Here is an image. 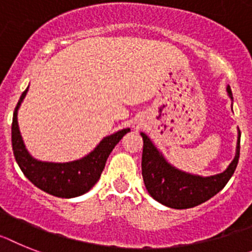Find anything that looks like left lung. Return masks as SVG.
I'll return each mask as SVG.
<instances>
[{
  "mask_svg": "<svg viewBox=\"0 0 252 252\" xmlns=\"http://www.w3.org/2000/svg\"><path fill=\"white\" fill-rule=\"evenodd\" d=\"M227 91L230 98H233L229 87ZM141 136L143 138L142 177L146 188L156 201L172 209L194 208L208 201L223 189L237 168L240 158V130L234 160L227 170L211 177L192 175L173 168L152 145L149 137L145 133H141Z\"/></svg>",
  "mask_w": 252,
  "mask_h": 252,
  "instance_id": "obj_1",
  "label": "left lung"
}]
</instances>
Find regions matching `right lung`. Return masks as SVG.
<instances>
[{
    "label": "right lung",
    "mask_w": 252,
    "mask_h": 252,
    "mask_svg": "<svg viewBox=\"0 0 252 252\" xmlns=\"http://www.w3.org/2000/svg\"><path fill=\"white\" fill-rule=\"evenodd\" d=\"M29 88V87H28ZM28 88L20 96L12 116L11 142L15 160L22 172L29 181L42 191L61 198L77 197L86 193L100 179L110 152L123 138L130 132L129 128L122 129L111 136L105 137L94 151L86 158L71 162H44L38 161L29 155L25 149L18 126V109L22 105Z\"/></svg>",
    "instance_id": "right-lung-1"
}]
</instances>
